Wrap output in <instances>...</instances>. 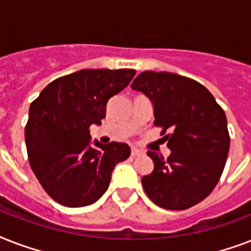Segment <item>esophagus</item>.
Wrapping results in <instances>:
<instances>
[{
  "label": "esophagus",
  "instance_id": "34e87169",
  "mask_svg": "<svg viewBox=\"0 0 251 251\" xmlns=\"http://www.w3.org/2000/svg\"><path fill=\"white\" fill-rule=\"evenodd\" d=\"M142 153H143V152H142L139 149H137V147H133V149H131V156H133V157L141 156Z\"/></svg>",
  "mask_w": 251,
  "mask_h": 251
}]
</instances>
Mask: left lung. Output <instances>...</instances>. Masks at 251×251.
I'll return each instance as SVG.
<instances>
[{
    "label": "left lung",
    "mask_w": 251,
    "mask_h": 251,
    "mask_svg": "<svg viewBox=\"0 0 251 251\" xmlns=\"http://www.w3.org/2000/svg\"><path fill=\"white\" fill-rule=\"evenodd\" d=\"M131 88L153 106L155 125L165 135L171 155L147 151L153 171L142 177L146 194L161 208L186 210L214 190L226 165L230 138L222 106L206 87L167 72H143Z\"/></svg>",
    "instance_id": "1"
}]
</instances>
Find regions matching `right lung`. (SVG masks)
Masks as SVG:
<instances>
[{
	"label": "right lung",
	"mask_w": 251,
	"mask_h": 251,
	"mask_svg": "<svg viewBox=\"0 0 251 251\" xmlns=\"http://www.w3.org/2000/svg\"><path fill=\"white\" fill-rule=\"evenodd\" d=\"M135 75L131 69H87L53 80L31 104L25 129L29 165L48 195L66 207L95 203L114 167L130 156L126 143L91 146L109 99Z\"/></svg>",
	"instance_id": "obj_1"
}]
</instances>
